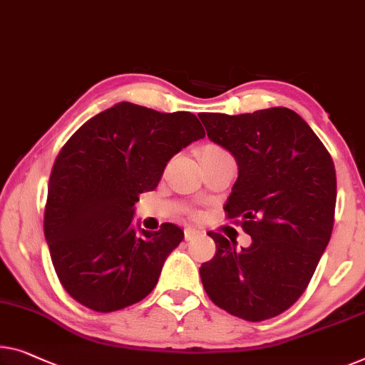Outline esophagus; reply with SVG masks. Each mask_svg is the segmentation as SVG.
Here are the masks:
<instances>
[{"mask_svg": "<svg viewBox=\"0 0 365 365\" xmlns=\"http://www.w3.org/2000/svg\"><path fill=\"white\" fill-rule=\"evenodd\" d=\"M183 235H185V239H187V241H190V239H193V237L203 235V231L195 230V227H185Z\"/></svg>", "mask_w": 365, "mask_h": 365, "instance_id": "34e87169", "label": "esophagus"}]
</instances>
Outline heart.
Returning a JSON list of instances; mask_svg holds the SVG:
<instances>
[{
  "instance_id": "1",
  "label": "heart",
  "mask_w": 365,
  "mask_h": 365,
  "mask_svg": "<svg viewBox=\"0 0 365 365\" xmlns=\"http://www.w3.org/2000/svg\"><path fill=\"white\" fill-rule=\"evenodd\" d=\"M221 154H227V152L220 148V145H215V144H210L206 145L205 150H203V157H211V155H221Z\"/></svg>"
}]
</instances>
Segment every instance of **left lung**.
<instances>
[{
  "instance_id": "1",
  "label": "left lung",
  "mask_w": 365,
  "mask_h": 365,
  "mask_svg": "<svg viewBox=\"0 0 365 365\" xmlns=\"http://www.w3.org/2000/svg\"><path fill=\"white\" fill-rule=\"evenodd\" d=\"M198 116L208 138L235 155L239 175L225 211L252 237L251 246L236 249L210 231L216 252L201 264V282L225 312L264 322L302 297L328 246L336 208L333 159L288 108Z\"/></svg>"
}]
</instances>
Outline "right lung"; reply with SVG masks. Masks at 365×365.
<instances>
[{
  "label": "right lung",
  "mask_w": 365,
  "mask_h": 365,
  "mask_svg": "<svg viewBox=\"0 0 365 365\" xmlns=\"http://www.w3.org/2000/svg\"><path fill=\"white\" fill-rule=\"evenodd\" d=\"M205 138L188 111L159 113L118 103L75 130L53 162L43 235L62 287L100 313L138 303L159 280L162 265L182 242L180 227L130 226L140 193L159 185L167 162Z\"/></svg>",
  "instance_id": "add662e5"
}]
</instances>
